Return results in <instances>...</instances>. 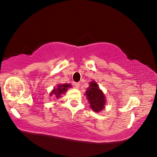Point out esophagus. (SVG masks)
Here are the masks:
<instances>
[{"mask_svg": "<svg viewBox=\"0 0 157 157\" xmlns=\"http://www.w3.org/2000/svg\"><path fill=\"white\" fill-rule=\"evenodd\" d=\"M80 82H75V85H74L75 88H76V89H79V88H80Z\"/></svg>", "mask_w": 157, "mask_h": 157, "instance_id": "34e87169", "label": "esophagus"}]
</instances>
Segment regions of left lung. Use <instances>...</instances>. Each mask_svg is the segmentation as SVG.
Returning a JSON list of instances; mask_svg holds the SVG:
<instances>
[{
  "label": "left lung",
  "mask_w": 157,
  "mask_h": 157,
  "mask_svg": "<svg viewBox=\"0 0 157 157\" xmlns=\"http://www.w3.org/2000/svg\"><path fill=\"white\" fill-rule=\"evenodd\" d=\"M85 94L90 104V107L95 112H100L105 108V97L96 82H90L89 87Z\"/></svg>",
  "instance_id": "8db88e82"
}]
</instances>
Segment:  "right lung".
<instances>
[{
	"instance_id": "1",
	"label": "right lung",
	"mask_w": 157,
	"mask_h": 157,
	"mask_svg": "<svg viewBox=\"0 0 157 157\" xmlns=\"http://www.w3.org/2000/svg\"><path fill=\"white\" fill-rule=\"evenodd\" d=\"M71 87V84L69 83H65V84H60L57 85V88L54 89L50 93V96H54L56 98H60L61 94L66 93L68 88Z\"/></svg>"
}]
</instances>
